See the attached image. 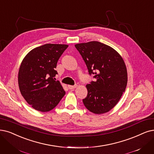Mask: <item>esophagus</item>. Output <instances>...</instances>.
I'll return each instance as SVG.
<instances>
[{"label":"esophagus","instance_id":"obj_1","mask_svg":"<svg viewBox=\"0 0 154 154\" xmlns=\"http://www.w3.org/2000/svg\"><path fill=\"white\" fill-rule=\"evenodd\" d=\"M67 87H68L69 89L72 90V89L75 88L77 87V85H68V86H67Z\"/></svg>","mask_w":154,"mask_h":154}]
</instances>
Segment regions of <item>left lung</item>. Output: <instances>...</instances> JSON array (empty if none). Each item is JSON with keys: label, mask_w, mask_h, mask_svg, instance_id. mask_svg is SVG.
Wrapping results in <instances>:
<instances>
[{"label": "left lung", "mask_w": 154, "mask_h": 154, "mask_svg": "<svg viewBox=\"0 0 154 154\" xmlns=\"http://www.w3.org/2000/svg\"><path fill=\"white\" fill-rule=\"evenodd\" d=\"M94 81L87 84L88 94L83 99L90 112L100 114L112 109L125 92L128 82L123 59L114 48L93 41L75 45Z\"/></svg>", "instance_id": "8db88e82"}]
</instances>
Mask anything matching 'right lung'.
I'll return each instance as SVG.
<instances>
[{"instance_id": "obj_1", "label": "right lung", "mask_w": 154, "mask_h": 154, "mask_svg": "<svg viewBox=\"0 0 154 154\" xmlns=\"http://www.w3.org/2000/svg\"><path fill=\"white\" fill-rule=\"evenodd\" d=\"M67 45L47 44L31 51L23 60L18 73L21 94L38 111L48 112L57 106L66 92L58 80L59 59Z\"/></svg>"}]
</instances>
